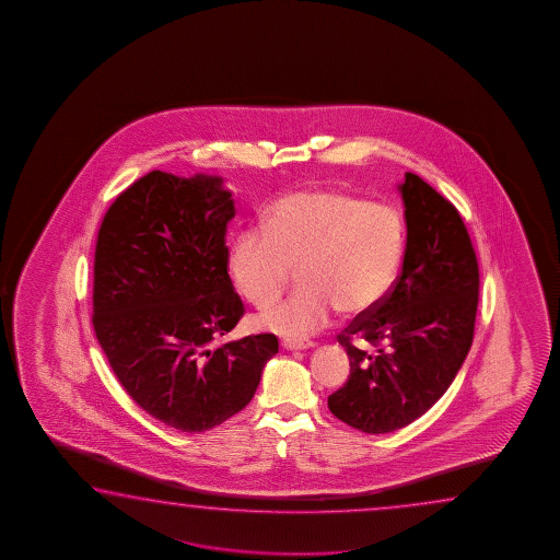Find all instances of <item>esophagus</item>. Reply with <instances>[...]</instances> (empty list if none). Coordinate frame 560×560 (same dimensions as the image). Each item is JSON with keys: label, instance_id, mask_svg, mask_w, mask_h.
Masks as SVG:
<instances>
[{"label": "esophagus", "instance_id": "34e87169", "mask_svg": "<svg viewBox=\"0 0 560 560\" xmlns=\"http://www.w3.org/2000/svg\"><path fill=\"white\" fill-rule=\"evenodd\" d=\"M282 347H284L285 351H307V349H313L315 347V342L312 341H282Z\"/></svg>", "mask_w": 560, "mask_h": 560}]
</instances>
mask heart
<instances>
[{
  "label": "heart",
  "mask_w": 560,
  "mask_h": 560,
  "mask_svg": "<svg viewBox=\"0 0 560 560\" xmlns=\"http://www.w3.org/2000/svg\"><path fill=\"white\" fill-rule=\"evenodd\" d=\"M404 255L398 209L341 191L304 190L278 199L265 228L235 235L228 270L238 294L262 307L282 295L298 268L302 288L258 313L255 325L302 339L325 329L339 310L362 315L378 307L398 280Z\"/></svg>",
  "instance_id": "heart-1"
}]
</instances>
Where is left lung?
Instances as JSON below:
<instances>
[{
	"label": "left lung",
	"mask_w": 560,
	"mask_h": 560,
	"mask_svg": "<svg viewBox=\"0 0 560 560\" xmlns=\"http://www.w3.org/2000/svg\"><path fill=\"white\" fill-rule=\"evenodd\" d=\"M398 190L408 229L401 272L388 298L339 335L351 374L327 399L335 418L370 435L409 425L453 384L472 345L480 290L455 206L411 172ZM357 338L371 349L357 348Z\"/></svg>",
	"instance_id": "obj_1"
}]
</instances>
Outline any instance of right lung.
I'll use <instances>...</instances> for the list:
<instances>
[{
  "mask_svg": "<svg viewBox=\"0 0 560 560\" xmlns=\"http://www.w3.org/2000/svg\"><path fill=\"white\" fill-rule=\"evenodd\" d=\"M233 218L223 178L152 171L117 196L97 233V342L127 394L184 433L245 408L278 352L272 332L215 345L245 313L228 272Z\"/></svg>",
  "mask_w": 560,
  "mask_h": 560,
  "instance_id": "right-lung-1",
  "label": "right lung"
}]
</instances>
